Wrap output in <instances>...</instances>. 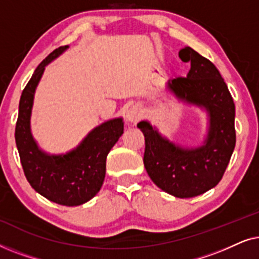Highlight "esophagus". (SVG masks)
I'll return each instance as SVG.
<instances>
[{
  "mask_svg": "<svg viewBox=\"0 0 259 259\" xmlns=\"http://www.w3.org/2000/svg\"><path fill=\"white\" fill-rule=\"evenodd\" d=\"M144 116V112L139 105H133L127 109L126 120L131 123H137Z\"/></svg>",
  "mask_w": 259,
  "mask_h": 259,
  "instance_id": "34e87169",
  "label": "esophagus"
}]
</instances>
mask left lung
<instances>
[{
	"label": "left lung",
	"instance_id": "8db88e82",
	"mask_svg": "<svg viewBox=\"0 0 259 259\" xmlns=\"http://www.w3.org/2000/svg\"><path fill=\"white\" fill-rule=\"evenodd\" d=\"M191 68L168 80L166 90L183 104L203 109L207 128L199 146L173 143L147 120L138 123L145 137V168L155 185L177 198H192L221 182L235 150V104L219 70L191 47L179 52Z\"/></svg>",
	"mask_w": 259,
	"mask_h": 259
}]
</instances>
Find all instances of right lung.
I'll return each instance as SVG.
<instances>
[{
    "label": "right lung",
    "instance_id": "right-lung-1",
    "mask_svg": "<svg viewBox=\"0 0 259 259\" xmlns=\"http://www.w3.org/2000/svg\"><path fill=\"white\" fill-rule=\"evenodd\" d=\"M69 46L52 52L24 87L20 99L15 140L21 164L30 186L48 200L65 206H77L91 200L104 184L106 159L123 133L122 118L109 119L94 127L75 148L62 154H51L38 146L30 127L34 95L46 66Z\"/></svg>",
    "mask_w": 259,
    "mask_h": 259
}]
</instances>
